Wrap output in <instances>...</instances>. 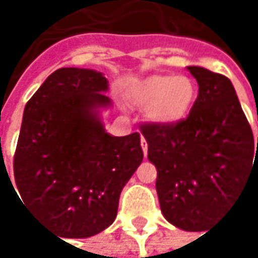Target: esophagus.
Masks as SVG:
<instances>
[{"label": "esophagus", "instance_id": "1", "mask_svg": "<svg viewBox=\"0 0 258 258\" xmlns=\"http://www.w3.org/2000/svg\"><path fill=\"white\" fill-rule=\"evenodd\" d=\"M141 145H142V151H144V154L147 156V153H148V144H147V141H145V138H144V136L141 138Z\"/></svg>", "mask_w": 258, "mask_h": 258}]
</instances>
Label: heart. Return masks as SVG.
Returning a JSON list of instances; mask_svg holds the SVG:
<instances>
[{"instance_id":"obj_1","label":"heart","mask_w":258,"mask_h":258,"mask_svg":"<svg viewBox=\"0 0 258 258\" xmlns=\"http://www.w3.org/2000/svg\"><path fill=\"white\" fill-rule=\"evenodd\" d=\"M128 96L135 105L148 108L154 122L173 123L189 111L196 98V87L186 76L154 75L138 82Z\"/></svg>"}]
</instances>
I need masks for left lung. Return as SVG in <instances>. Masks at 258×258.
<instances>
[{"instance_id": "1", "label": "left lung", "mask_w": 258, "mask_h": 258, "mask_svg": "<svg viewBox=\"0 0 258 258\" xmlns=\"http://www.w3.org/2000/svg\"><path fill=\"white\" fill-rule=\"evenodd\" d=\"M188 70L199 84L189 114L173 123H142L141 133L157 170L165 219L185 231H205L258 174V138L255 144L226 76L202 67Z\"/></svg>"}]
</instances>
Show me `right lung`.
<instances>
[{
    "instance_id": "obj_1",
    "label": "right lung",
    "mask_w": 258,
    "mask_h": 258,
    "mask_svg": "<svg viewBox=\"0 0 258 258\" xmlns=\"http://www.w3.org/2000/svg\"><path fill=\"white\" fill-rule=\"evenodd\" d=\"M107 84L95 70L59 69L24 108L13 156L18 192L61 237L84 238L108 228L122 188L144 159L139 133L110 136L95 113L110 104L101 93Z\"/></svg>"
}]
</instances>
